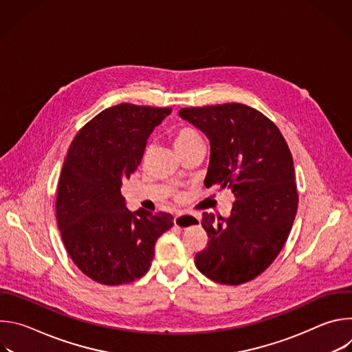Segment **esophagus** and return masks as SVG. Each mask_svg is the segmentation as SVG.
Wrapping results in <instances>:
<instances>
[{
	"label": "esophagus",
	"instance_id": "34e87169",
	"mask_svg": "<svg viewBox=\"0 0 352 352\" xmlns=\"http://www.w3.org/2000/svg\"><path fill=\"white\" fill-rule=\"evenodd\" d=\"M200 223V219L197 216H184L182 213H178L174 216V224L175 227L184 228L185 226H197Z\"/></svg>",
	"mask_w": 352,
	"mask_h": 352
}]
</instances>
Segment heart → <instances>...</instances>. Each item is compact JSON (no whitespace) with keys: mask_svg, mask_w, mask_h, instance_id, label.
<instances>
[{"mask_svg":"<svg viewBox=\"0 0 352 352\" xmlns=\"http://www.w3.org/2000/svg\"><path fill=\"white\" fill-rule=\"evenodd\" d=\"M199 142H202V138H200V135L192 128L179 126L173 131V143L177 148V152H179V150H185Z\"/></svg>","mask_w":352,"mask_h":352,"instance_id":"b5f03b06","label":"heart"}]
</instances>
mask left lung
Masks as SVG:
<instances>
[{"instance_id":"left-lung-1","label":"left lung","mask_w":352,"mask_h":352,"mask_svg":"<svg viewBox=\"0 0 352 352\" xmlns=\"http://www.w3.org/2000/svg\"><path fill=\"white\" fill-rule=\"evenodd\" d=\"M179 117L210 142L206 188L217 185L235 196L228 219L204 213L209 241L196 254L195 265L220 284L254 280L280 254L296 214L288 144L267 117L245 104L182 109Z\"/></svg>"}]
</instances>
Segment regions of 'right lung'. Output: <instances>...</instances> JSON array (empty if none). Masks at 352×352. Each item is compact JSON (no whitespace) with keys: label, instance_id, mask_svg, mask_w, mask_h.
Instances as JSON below:
<instances>
[{"label":"right lung","instance_id":"right-lung-1","mask_svg":"<svg viewBox=\"0 0 352 352\" xmlns=\"http://www.w3.org/2000/svg\"><path fill=\"white\" fill-rule=\"evenodd\" d=\"M171 109L122 103L89 121L72 140L58 182L56 213L67 252L89 278L120 285L152 266L155 245L173 227L168 213L129 212L122 179L138 168L147 139Z\"/></svg>","mask_w":352,"mask_h":352}]
</instances>
